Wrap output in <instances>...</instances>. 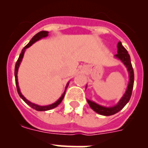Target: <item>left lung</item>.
Wrapping results in <instances>:
<instances>
[{
    "label": "left lung",
    "mask_w": 148,
    "mask_h": 148,
    "mask_svg": "<svg viewBox=\"0 0 148 148\" xmlns=\"http://www.w3.org/2000/svg\"><path fill=\"white\" fill-rule=\"evenodd\" d=\"M117 48H118V51H117L118 53L115 55V57L119 58L127 69V71L129 73V78H129V83H128L127 88L125 93L124 94L122 98L120 99L118 104L113 106V107L107 108V107L101 106L95 103L94 101L87 99L90 108H92L95 112L100 115H102V116H112V115L116 114V113H118L121 110H122L123 108L130 101L132 95V91H133V83H134V73H133V66H132L131 61H130V55L128 54L127 49L123 47L121 41H119L117 44Z\"/></svg>",
    "instance_id": "left-lung-1"
}]
</instances>
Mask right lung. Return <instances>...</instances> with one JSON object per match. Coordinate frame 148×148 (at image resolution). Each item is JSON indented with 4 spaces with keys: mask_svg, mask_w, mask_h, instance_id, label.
<instances>
[{
    "mask_svg": "<svg viewBox=\"0 0 148 148\" xmlns=\"http://www.w3.org/2000/svg\"><path fill=\"white\" fill-rule=\"evenodd\" d=\"M48 33H49V32H48L47 31H40V32H39L38 33H37L35 35H34L33 37H32V38L31 39L29 42V44H27V45H26L25 47H24V48L22 49L21 53L20 56H19V58H18V61H17L16 64H15V84H16L17 91H18V95H20V97L21 98V99H23V100L24 101H25V102L27 103L29 106H30L31 108H33V109H35V110H38V111L49 110L53 109V108H56V107H57V106H58V104L61 102V101H62L63 99H64V97L65 92H66V88H67L68 85H69V82H68L67 84H66V88H65L64 92L62 94V95H61V97H60V99H58L57 101H56V102L53 103V104H49V105H47V106H40V105H38V104H34V103H32L31 101H29L27 100V99H26V98L24 97L23 95H22L20 89H19V86H18V68H19V66H20V64H21V61H22V58H23V55H24V52H25L26 49H27V48L29 47L30 46H32V44H33L35 42H36L37 40H40V39L43 38H45V37H47V36H48Z\"/></svg>",
    "mask_w": 148,
    "mask_h": 148,
    "instance_id": "right-lung-1",
    "label": "right lung"
}]
</instances>
